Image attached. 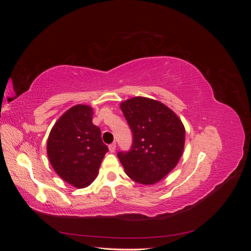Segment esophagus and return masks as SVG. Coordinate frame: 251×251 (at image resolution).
Listing matches in <instances>:
<instances>
[{
	"instance_id": "34e87169",
	"label": "esophagus",
	"mask_w": 251,
	"mask_h": 251,
	"mask_svg": "<svg viewBox=\"0 0 251 251\" xmlns=\"http://www.w3.org/2000/svg\"><path fill=\"white\" fill-rule=\"evenodd\" d=\"M115 150H116V143L115 142L109 144V151H111V153H114V151H115Z\"/></svg>"
}]
</instances>
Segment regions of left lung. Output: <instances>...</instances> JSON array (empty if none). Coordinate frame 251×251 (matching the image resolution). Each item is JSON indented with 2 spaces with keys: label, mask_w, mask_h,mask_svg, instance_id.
<instances>
[{
  "label": "left lung",
  "mask_w": 251,
  "mask_h": 251,
  "mask_svg": "<svg viewBox=\"0 0 251 251\" xmlns=\"http://www.w3.org/2000/svg\"><path fill=\"white\" fill-rule=\"evenodd\" d=\"M120 108L133 133L130 151L117 154L126 174L141 184L157 183L177 165L185 128L170 108L150 98L134 97Z\"/></svg>",
  "instance_id": "1"
}]
</instances>
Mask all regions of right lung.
I'll return each mask as SVG.
<instances>
[{
    "mask_svg": "<svg viewBox=\"0 0 251 251\" xmlns=\"http://www.w3.org/2000/svg\"><path fill=\"white\" fill-rule=\"evenodd\" d=\"M93 110L77 104L68 110L53 126L47 142L52 168L75 187H86L97 176L104 154L100 128L92 123Z\"/></svg>",
    "mask_w": 251,
    "mask_h": 251,
    "instance_id": "1",
    "label": "right lung"
}]
</instances>
